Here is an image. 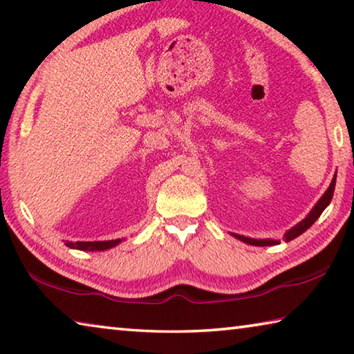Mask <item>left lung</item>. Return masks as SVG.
<instances>
[{"mask_svg": "<svg viewBox=\"0 0 354 354\" xmlns=\"http://www.w3.org/2000/svg\"><path fill=\"white\" fill-rule=\"evenodd\" d=\"M334 187H335V176L333 178L331 184H329L328 190L325 192V194H323V196L319 200V203H317L313 211L309 212L308 217L299 221V223H298L297 226H293L292 230H289V231L286 232L284 237H283L286 242H290L292 239H295V237H298L299 234H303L304 231L309 230V227L314 225V221L320 217L322 212L325 211V207L329 205V203H331L333 194H334ZM234 237H237L239 241H242V242H245V243L256 245V247H270V245H278V243H279V241H272V239H263V241H257V239H250V237H243V236H237V234H234Z\"/></svg>", "mask_w": 354, "mask_h": 354, "instance_id": "left-lung-1", "label": "left lung"}]
</instances>
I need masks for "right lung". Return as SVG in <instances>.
<instances>
[{
	"mask_svg": "<svg viewBox=\"0 0 354 354\" xmlns=\"http://www.w3.org/2000/svg\"><path fill=\"white\" fill-rule=\"evenodd\" d=\"M120 239H115V241H104V242H67L68 248H76V250H84V251H103L107 248H112L118 245Z\"/></svg>",
	"mask_w": 354,
	"mask_h": 354,
	"instance_id": "right-lung-1",
	"label": "right lung"
}]
</instances>
